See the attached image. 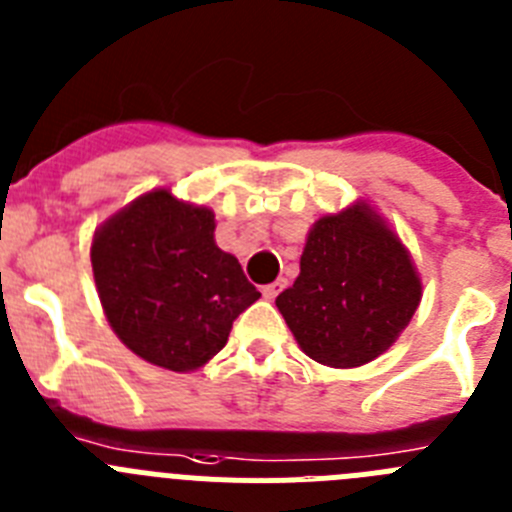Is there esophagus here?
<instances>
[{
    "label": "esophagus",
    "instance_id": "1",
    "mask_svg": "<svg viewBox=\"0 0 512 512\" xmlns=\"http://www.w3.org/2000/svg\"><path fill=\"white\" fill-rule=\"evenodd\" d=\"M284 287H287V279H277V282L266 284V287H264V297L274 300V297H277Z\"/></svg>",
    "mask_w": 512,
    "mask_h": 512
}]
</instances>
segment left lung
Masks as SVG:
<instances>
[{
  "label": "left lung",
  "mask_w": 512,
  "mask_h": 512,
  "mask_svg": "<svg viewBox=\"0 0 512 512\" xmlns=\"http://www.w3.org/2000/svg\"><path fill=\"white\" fill-rule=\"evenodd\" d=\"M418 302L420 279L408 251L364 202L312 225L300 277L277 297L302 351L336 369L384 354Z\"/></svg>",
  "instance_id": "8db88e82"
}]
</instances>
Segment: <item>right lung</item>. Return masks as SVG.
I'll return each mask as SVG.
<instances>
[{"instance_id":"right-lung-1","label":"right lung","mask_w":512,"mask_h":512,"mask_svg":"<svg viewBox=\"0 0 512 512\" xmlns=\"http://www.w3.org/2000/svg\"><path fill=\"white\" fill-rule=\"evenodd\" d=\"M99 300L140 359L192 372L228 343L261 292L215 243V215L158 189L110 217L92 243Z\"/></svg>"}]
</instances>
